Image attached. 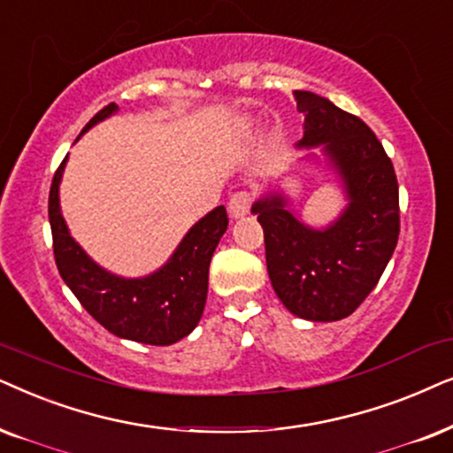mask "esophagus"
I'll return each mask as SVG.
<instances>
[{
  "mask_svg": "<svg viewBox=\"0 0 453 453\" xmlns=\"http://www.w3.org/2000/svg\"><path fill=\"white\" fill-rule=\"evenodd\" d=\"M230 213L234 217H242L250 211L252 204V192L250 190H238L230 196Z\"/></svg>",
  "mask_w": 453,
  "mask_h": 453,
  "instance_id": "1",
  "label": "esophagus"
}]
</instances>
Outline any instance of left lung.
Returning <instances> with one entry per match:
<instances>
[{"mask_svg": "<svg viewBox=\"0 0 453 453\" xmlns=\"http://www.w3.org/2000/svg\"><path fill=\"white\" fill-rule=\"evenodd\" d=\"M304 116L300 147L323 144L346 184L348 209L327 230H311L280 195L252 204L265 234L271 286L292 315L340 321L372 292L400 236V195L389 155L358 116L325 96L294 90Z\"/></svg>", "mask_w": 453, "mask_h": 453, "instance_id": "left-lung-1", "label": "left lung"}]
</instances>
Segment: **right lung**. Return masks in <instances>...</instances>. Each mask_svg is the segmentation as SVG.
<instances>
[{"label": "right lung", "mask_w": 453, "mask_h": 453, "mask_svg": "<svg viewBox=\"0 0 453 453\" xmlns=\"http://www.w3.org/2000/svg\"><path fill=\"white\" fill-rule=\"evenodd\" d=\"M116 111V104L105 105L84 126H90ZM65 159L53 173L50 190V223L53 257L59 275L84 311L110 334L126 340L170 346L190 334L203 317L207 303L211 257L227 230L226 207H217L195 223L178 250L157 273L142 280H124L95 265L72 240L59 213V180Z\"/></svg>", "instance_id": "add662e5"}]
</instances>
